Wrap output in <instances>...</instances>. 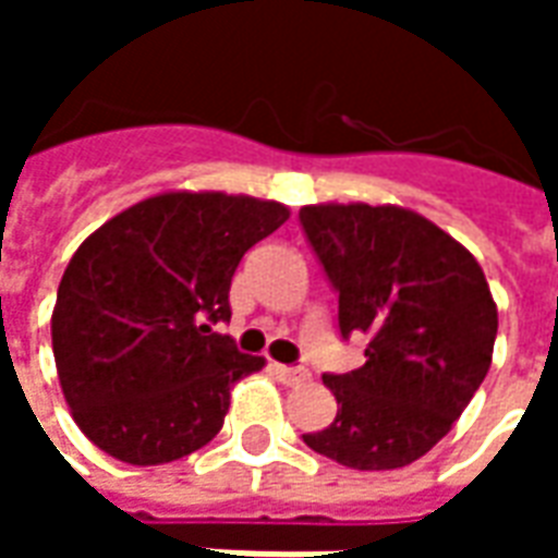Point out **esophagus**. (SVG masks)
<instances>
[{
  "label": "esophagus",
  "mask_w": 558,
  "mask_h": 558,
  "mask_svg": "<svg viewBox=\"0 0 558 558\" xmlns=\"http://www.w3.org/2000/svg\"><path fill=\"white\" fill-rule=\"evenodd\" d=\"M271 371L278 374V379L283 386H302L311 379V374L304 367H287V364H271Z\"/></svg>",
  "instance_id": "esophagus-1"
}]
</instances>
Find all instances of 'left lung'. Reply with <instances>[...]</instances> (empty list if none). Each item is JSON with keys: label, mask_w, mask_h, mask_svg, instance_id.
<instances>
[{"label": "left lung", "mask_w": 558, "mask_h": 558, "mask_svg": "<svg viewBox=\"0 0 558 558\" xmlns=\"http://www.w3.org/2000/svg\"><path fill=\"white\" fill-rule=\"evenodd\" d=\"M338 290V326L371 335L367 362L326 374L338 418L307 448L350 469H400L451 430L490 371L499 328L478 259L400 206L319 203L299 211Z\"/></svg>", "instance_id": "left-lung-1"}]
</instances>
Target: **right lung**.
<instances>
[{
    "mask_svg": "<svg viewBox=\"0 0 558 558\" xmlns=\"http://www.w3.org/2000/svg\"><path fill=\"white\" fill-rule=\"evenodd\" d=\"M290 218L275 199L167 191L119 211L71 256L50 328L77 427L131 466L215 439L230 388L263 371L227 335L242 256Z\"/></svg>",
    "mask_w": 558,
    "mask_h": 558,
    "instance_id": "add662e5",
    "label": "right lung"
}]
</instances>
